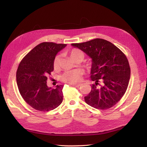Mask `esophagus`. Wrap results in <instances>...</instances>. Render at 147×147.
Listing matches in <instances>:
<instances>
[{
  "label": "esophagus",
  "mask_w": 147,
  "mask_h": 147,
  "mask_svg": "<svg viewBox=\"0 0 147 147\" xmlns=\"http://www.w3.org/2000/svg\"><path fill=\"white\" fill-rule=\"evenodd\" d=\"M82 85L81 84H72V86H74V87H77V88H78V87H80Z\"/></svg>",
  "instance_id": "34e87169"
}]
</instances>
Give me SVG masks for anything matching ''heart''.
<instances>
[{
    "instance_id": "obj_1",
    "label": "heart",
    "mask_w": 147,
    "mask_h": 147,
    "mask_svg": "<svg viewBox=\"0 0 147 147\" xmlns=\"http://www.w3.org/2000/svg\"><path fill=\"white\" fill-rule=\"evenodd\" d=\"M69 56L71 58L75 61L80 59L83 60L84 54V53L79 49L73 48L68 52ZM60 61L61 57L59 55H57L54 59L53 61V66L54 68L57 69L60 66ZM83 75V72L80 69H75L72 70L66 71L63 75H61L62 81L70 84H77L80 82L82 80V76Z\"/></svg>"
}]
</instances>
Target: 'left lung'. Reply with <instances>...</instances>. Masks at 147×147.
<instances>
[{
  "instance_id": "obj_1",
  "label": "left lung",
  "mask_w": 147,
  "mask_h": 147,
  "mask_svg": "<svg viewBox=\"0 0 147 147\" xmlns=\"http://www.w3.org/2000/svg\"><path fill=\"white\" fill-rule=\"evenodd\" d=\"M72 45L92 59L91 78L95 83L84 97L86 103L97 109L112 107L125 94L129 82L131 69L126 55L113 43L102 38Z\"/></svg>"
}]
</instances>
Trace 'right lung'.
I'll return each instance as SVG.
<instances>
[{
    "label": "right lung",
    "instance_id": "obj_1",
    "mask_svg": "<svg viewBox=\"0 0 147 147\" xmlns=\"http://www.w3.org/2000/svg\"><path fill=\"white\" fill-rule=\"evenodd\" d=\"M66 44L43 42L34 47L21 60L16 72V82L22 97L31 107L41 112L57 108L63 102V85L49 88L48 76L54 70L57 53Z\"/></svg>",
    "mask_w": 147,
    "mask_h": 147
}]
</instances>
